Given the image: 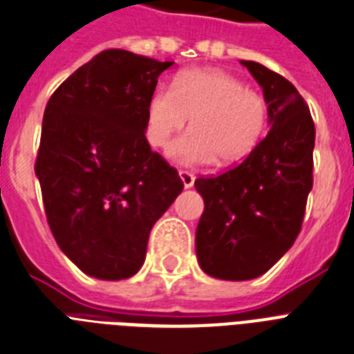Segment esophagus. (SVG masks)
<instances>
[{
    "mask_svg": "<svg viewBox=\"0 0 354 354\" xmlns=\"http://www.w3.org/2000/svg\"><path fill=\"white\" fill-rule=\"evenodd\" d=\"M179 177H180V180H183L184 188H192V186H194V183H195L194 174H189V171H179Z\"/></svg>",
    "mask_w": 354,
    "mask_h": 354,
    "instance_id": "34e87169",
    "label": "esophagus"
}]
</instances>
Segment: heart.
Returning a JSON list of instances; mask_svg holds the SVG:
<instances>
[{"label": "heart", "instance_id": "1", "mask_svg": "<svg viewBox=\"0 0 354 354\" xmlns=\"http://www.w3.org/2000/svg\"><path fill=\"white\" fill-rule=\"evenodd\" d=\"M192 118V130L179 137L168 156L183 165H233L261 141L268 103L244 88L235 75L215 68H188L175 75L171 90L159 86L146 106V139L166 148Z\"/></svg>", "mask_w": 354, "mask_h": 354}]
</instances>
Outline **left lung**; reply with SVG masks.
Listing matches in <instances>:
<instances>
[{
  "label": "left lung",
  "mask_w": 354,
  "mask_h": 354,
  "mask_svg": "<svg viewBox=\"0 0 354 354\" xmlns=\"http://www.w3.org/2000/svg\"><path fill=\"white\" fill-rule=\"evenodd\" d=\"M241 65L261 84L270 131L241 165L201 177L204 198L195 232L201 270L221 280L264 275L293 246L313 188L315 124L288 79L255 61Z\"/></svg>",
  "instance_id": "1"
}]
</instances>
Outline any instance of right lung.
<instances>
[{
    "label": "right lung",
    "instance_id": "obj_1",
    "mask_svg": "<svg viewBox=\"0 0 354 354\" xmlns=\"http://www.w3.org/2000/svg\"><path fill=\"white\" fill-rule=\"evenodd\" d=\"M174 61L104 50L52 93L36 160L57 246L88 277L130 279L184 184L146 141V106Z\"/></svg>",
    "mask_w": 354,
    "mask_h": 354
}]
</instances>
